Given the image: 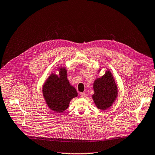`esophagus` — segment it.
I'll list each match as a JSON object with an SVG mask.
<instances>
[{
	"mask_svg": "<svg viewBox=\"0 0 155 155\" xmlns=\"http://www.w3.org/2000/svg\"><path fill=\"white\" fill-rule=\"evenodd\" d=\"M80 97H81V98H85V97H86V94H84V93H81V94H80Z\"/></svg>",
	"mask_w": 155,
	"mask_h": 155,
	"instance_id": "obj_1",
	"label": "esophagus"
}]
</instances>
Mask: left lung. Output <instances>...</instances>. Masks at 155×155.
Returning <instances> with one entry per match:
<instances>
[{
	"instance_id": "1",
	"label": "left lung",
	"mask_w": 155,
	"mask_h": 155,
	"mask_svg": "<svg viewBox=\"0 0 155 155\" xmlns=\"http://www.w3.org/2000/svg\"><path fill=\"white\" fill-rule=\"evenodd\" d=\"M101 69H98L99 72ZM94 94L92 95L96 107L100 110H106L115 102L118 94V87L109 69L100 78H96L94 82Z\"/></svg>"
}]
</instances>
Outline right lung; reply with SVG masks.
Listing matches in <instances>:
<instances>
[{"label": "right lung", "instance_id": "right-lung-1", "mask_svg": "<svg viewBox=\"0 0 155 155\" xmlns=\"http://www.w3.org/2000/svg\"><path fill=\"white\" fill-rule=\"evenodd\" d=\"M56 69L59 74H51L44 83L42 93L48 107L53 112L60 113L69 107L71 100L77 97L78 93L70 84L66 68L61 66Z\"/></svg>", "mask_w": 155, "mask_h": 155}]
</instances>
